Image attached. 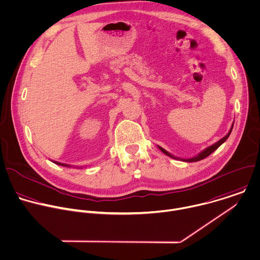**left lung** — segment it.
Returning a JSON list of instances; mask_svg holds the SVG:
<instances>
[{
	"instance_id": "1",
	"label": "left lung",
	"mask_w": 260,
	"mask_h": 260,
	"mask_svg": "<svg viewBox=\"0 0 260 260\" xmlns=\"http://www.w3.org/2000/svg\"><path fill=\"white\" fill-rule=\"evenodd\" d=\"M233 126H234V124H232V127H231V129H230V131H229V133L224 136V137H222L220 140H218L217 142H215L214 144H212V145H210V146H208V147H206L204 150H202L201 152H199L196 156H194V157H191V158H181V157H178V156H174L173 154H171L170 152H168L166 149H164L162 147H160V146H158V148L165 153V154H167L168 156H170V157H172V158H175V159H180V160H182V161H187V162H194V161H198V160H201V159H203V158H205V157H207L209 154H211L215 149H217L226 139H228V137L230 136V134H231V132H232V130H233Z\"/></svg>"
}]
</instances>
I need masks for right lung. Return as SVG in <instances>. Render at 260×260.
Masks as SVG:
<instances>
[{"label": "right lung", "mask_w": 260, "mask_h": 260, "mask_svg": "<svg viewBox=\"0 0 260 260\" xmlns=\"http://www.w3.org/2000/svg\"><path fill=\"white\" fill-rule=\"evenodd\" d=\"M53 162H55V164H57V165H59V166H63V167H71L70 165H67V164H62V162H59V161H55V160H52Z\"/></svg>", "instance_id": "add662e5"}]
</instances>
